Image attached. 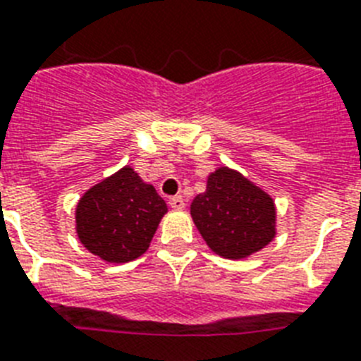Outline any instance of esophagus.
I'll list each match as a JSON object with an SVG mask.
<instances>
[{
  "instance_id": "34e87169",
  "label": "esophagus",
  "mask_w": 361,
  "mask_h": 361,
  "mask_svg": "<svg viewBox=\"0 0 361 361\" xmlns=\"http://www.w3.org/2000/svg\"><path fill=\"white\" fill-rule=\"evenodd\" d=\"M169 207L173 208V210H183L184 208V199L180 195H175V197L169 199Z\"/></svg>"
}]
</instances>
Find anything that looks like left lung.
Returning <instances> with one entry per match:
<instances>
[{
  "label": "left lung",
  "instance_id": "8db88e82",
  "mask_svg": "<svg viewBox=\"0 0 361 361\" xmlns=\"http://www.w3.org/2000/svg\"><path fill=\"white\" fill-rule=\"evenodd\" d=\"M190 212L207 245L223 258H247L275 238L273 199L231 168L208 175L207 192L193 199Z\"/></svg>",
  "mask_w": 361,
  "mask_h": 361
}]
</instances>
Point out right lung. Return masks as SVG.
Instances as JSON below:
<instances>
[{
  "instance_id": "add662e5",
  "label": "right lung",
  "mask_w": 361,
  "mask_h": 361,
  "mask_svg": "<svg viewBox=\"0 0 361 361\" xmlns=\"http://www.w3.org/2000/svg\"><path fill=\"white\" fill-rule=\"evenodd\" d=\"M166 212V201L157 190L125 166L80 197L77 234L92 255L125 264L147 251Z\"/></svg>"
}]
</instances>
